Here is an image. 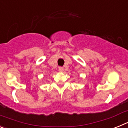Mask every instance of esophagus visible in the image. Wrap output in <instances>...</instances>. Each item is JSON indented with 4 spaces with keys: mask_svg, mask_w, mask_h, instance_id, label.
Returning a JSON list of instances; mask_svg holds the SVG:
<instances>
[{
    "mask_svg": "<svg viewBox=\"0 0 128 128\" xmlns=\"http://www.w3.org/2000/svg\"><path fill=\"white\" fill-rule=\"evenodd\" d=\"M58 70L60 72H63V67H62V66H60V67L58 68Z\"/></svg>",
    "mask_w": 128,
    "mask_h": 128,
    "instance_id": "esophagus-1",
    "label": "esophagus"
}]
</instances>
